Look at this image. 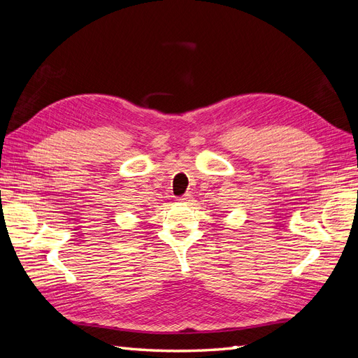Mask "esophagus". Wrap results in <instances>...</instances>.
I'll return each instance as SVG.
<instances>
[{"instance_id":"34e87169","label":"esophagus","mask_w":358,"mask_h":358,"mask_svg":"<svg viewBox=\"0 0 358 358\" xmlns=\"http://www.w3.org/2000/svg\"><path fill=\"white\" fill-rule=\"evenodd\" d=\"M189 194H185V196H182V197H178V201L179 203H187V201H189Z\"/></svg>"}]
</instances>
